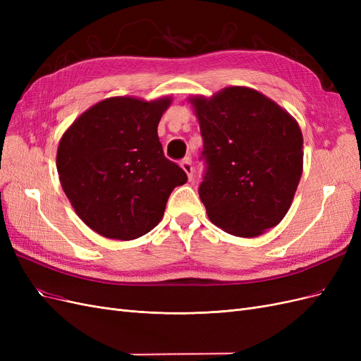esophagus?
Instances as JSON below:
<instances>
[{
	"mask_svg": "<svg viewBox=\"0 0 361 361\" xmlns=\"http://www.w3.org/2000/svg\"><path fill=\"white\" fill-rule=\"evenodd\" d=\"M180 167L183 169V171L188 174V179L191 180L192 179V173H194V169H192V161H191V158L188 157V158H185V159H182V162H180Z\"/></svg>",
	"mask_w": 361,
	"mask_h": 361,
	"instance_id": "obj_1",
	"label": "esophagus"
}]
</instances>
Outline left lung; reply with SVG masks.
Masks as SVG:
<instances>
[{"mask_svg": "<svg viewBox=\"0 0 361 361\" xmlns=\"http://www.w3.org/2000/svg\"><path fill=\"white\" fill-rule=\"evenodd\" d=\"M206 171L199 195L227 233L259 236L292 204L302 173V134L288 111L248 87L192 96Z\"/></svg>", "mask_w": 361, "mask_h": 361, "instance_id": "8db88e82", "label": "left lung"}]
</instances>
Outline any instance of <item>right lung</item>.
<instances>
[{
	"label": "right lung",
	"mask_w": 361,
	"mask_h": 361,
	"mask_svg": "<svg viewBox=\"0 0 361 361\" xmlns=\"http://www.w3.org/2000/svg\"><path fill=\"white\" fill-rule=\"evenodd\" d=\"M171 97H108L82 113L57 150L60 183L92 231L129 241L154 228L171 191L188 180L164 157L158 123Z\"/></svg>",
	"instance_id": "obj_1"
}]
</instances>
